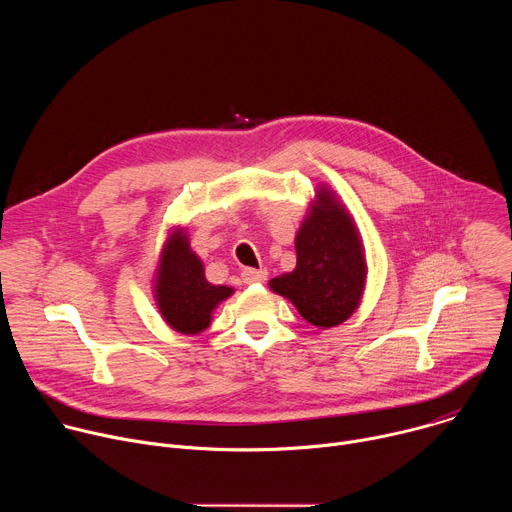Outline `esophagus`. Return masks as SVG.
<instances>
[{
	"instance_id": "1",
	"label": "esophagus",
	"mask_w": 512,
	"mask_h": 512,
	"mask_svg": "<svg viewBox=\"0 0 512 512\" xmlns=\"http://www.w3.org/2000/svg\"><path fill=\"white\" fill-rule=\"evenodd\" d=\"M241 277H243V283H247V285L261 283V281L267 279V269H251V267H247V269H243Z\"/></svg>"
}]
</instances>
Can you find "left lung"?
<instances>
[{
    "label": "left lung",
    "instance_id": "left-lung-1",
    "mask_svg": "<svg viewBox=\"0 0 512 512\" xmlns=\"http://www.w3.org/2000/svg\"><path fill=\"white\" fill-rule=\"evenodd\" d=\"M296 253V269L273 277L269 287L318 328L348 320L360 304L367 263L352 216L328 188L318 190L304 218Z\"/></svg>",
    "mask_w": 512,
    "mask_h": 512
}]
</instances>
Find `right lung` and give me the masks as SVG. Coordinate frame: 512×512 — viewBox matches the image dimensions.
Segmentation results:
<instances>
[{"mask_svg": "<svg viewBox=\"0 0 512 512\" xmlns=\"http://www.w3.org/2000/svg\"><path fill=\"white\" fill-rule=\"evenodd\" d=\"M233 294V287L212 285L204 265L190 249L184 231H174L162 251L156 302L164 320L180 334H198L210 326L212 310Z\"/></svg>", "mask_w": 512, "mask_h": 512, "instance_id": "obj_1", "label": "right lung"}]
</instances>
